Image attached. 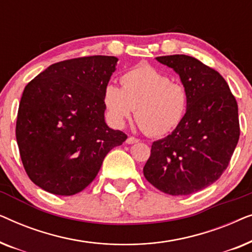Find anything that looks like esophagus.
I'll return each mask as SVG.
<instances>
[{
	"label": "esophagus",
	"mask_w": 252,
	"mask_h": 252,
	"mask_svg": "<svg viewBox=\"0 0 252 252\" xmlns=\"http://www.w3.org/2000/svg\"><path fill=\"white\" fill-rule=\"evenodd\" d=\"M137 142H139V139H136V137H134V136H128V139L126 140L127 144H133V143H137Z\"/></svg>",
	"instance_id": "obj_1"
}]
</instances>
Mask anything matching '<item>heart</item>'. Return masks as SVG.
Returning a JSON list of instances; mask_svg holds the SVG:
<instances>
[{
    "mask_svg": "<svg viewBox=\"0 0 252 252\" xmlns=\"http://www.w3.org/2000/svg\"><path fill=\"white\" fill-rule=\"evenodd\" d=\"M122 88L108 84L103 104L112 125L123 127L135 110L141 128L163 136L180 125L188 109V94L181 84L149 64L129 68L120 77Z\"/></svg>",
    "mask_w": 252,
    "mask_h": 252,
    "instance_id": "b5f03b06",
    "label": "heart"
}]
</instances>
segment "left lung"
<instances>
[{"label":"left lung","instance_id":"8db88e82","mask_svg":"<svg viewBox=\"0 0 252 252\" xmlns=\"http://www.w3.org/2000/svg\"><path fill=\"white\" fill-rule=\"evenodd\" d=\"M156 60L179 74L188 109L170 135L153 143L143 174L165 194L190 195L218 180L228 166L240 137L237 103L225 79L196 58Z\"/></svg>","mask_w":252,"mask_h":252}]
</instances>
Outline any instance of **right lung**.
<instances>
[{"label":"right lung","mask_w":252,"mask_h":252,"mask_svg":"<svg viewBox=\"0 0 252 252\" xmlns=\"http://www.w3.org/2000/svg\"><path fill=\"white\" fill-rule=\"evenodd\" d=\"M117 62L115 56L60 62L24 89L16 139L27 175L43 190L61 196L84 190L109 151L127 139L104 120L103 89Z\"/></svg>","instance_id":"1"}]
</instances>
